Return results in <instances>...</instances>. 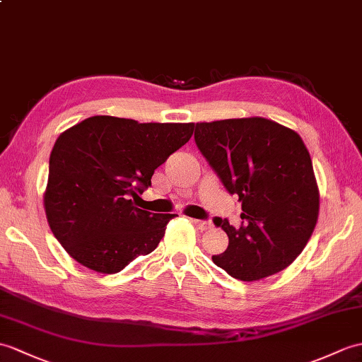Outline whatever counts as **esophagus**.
I'll return each instance as SVG.
<instances>
[{
  "label": "esophagus",
  "instance_id": "1",
  "mask_svg": "<svg viewBox=\"0 0 362 362\" xmlns=\"http://www.w3.org/2000/svg\"><path fill=\"white\" fill-rule=\"evenodd\" d=\"M192 223H194L200 231H206V230H209V228H211V226H213L211 222H208V221H199V219H194V221H192Z\"/></svg>",
  "mask_w": 362,
  "mask_h": 362
}]
</instances>
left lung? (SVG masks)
Listing matches in <instances>:
<instances>
[{"instance_id": "left-lung-1", "label": "left lung", "mask_w": 362, "mask_h": 362, "mask_svg": "<svg viewBox=\"0 0 362 362\" xmlns=\"http://www.w3.org/2000/svg\"><path fill=\"white\" fill-rule=\"evenodd\" d=\"M194 139L223 187L242 202L239 228L214 219L230 242L213 262L245 282L285 270L305 248L319 216L305 143L296 131L264 117L200 122Z\"/></svg>"}]
</instances>
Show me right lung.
<instances>
[{
    "label": "right lung",
    "mask_w": 362,
    "mask_h": 362,
    "mask_svg": "<svg viewBox=\"0 0 362 362\" xmlns=\"http://www.w3.org/2000/svg\"><path fill=\"white\" fill-rule=\"evenodd\" d=\"M194 123H139L94 115L66 129L49 158L43 196L57 240L83 267L103 274L122 272L149 255L175 214L134 205L154 171L182 148Z\"/></svg>",
    "instance_id": "1"
}]
</instances>
